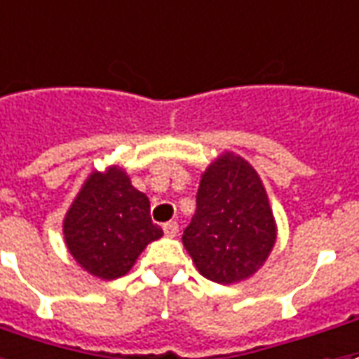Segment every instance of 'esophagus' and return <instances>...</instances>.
I'll list each match as a JSON object with an SVG mask.
<instances>
[{"label":"esophagus","instance_id":"esophagus-1","mask_svg":"<svg viewBox=\"0 0 359 359\" xmlns=\"http://www.w3.org/2000/svg\"><path fill=\"white\" fill-rule=\"evenodd\" d=\"M163 231H165V236L175 238L177 231H179V224H177V222H167V224H163Z\"/></svg>","mask_w":359,"mask_h":359}]
</instances>
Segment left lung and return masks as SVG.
Instances as JSON below:
<instances>
[{
    "label": "left lung",
    "mask_w": 359,
    "mask_h": 359,
    "mask_svg": "<svg viewBox=\"0 0 359 359\" xmlns=\"http://www.w3.org/2000/svg\"><path fill=\"white\" fill-rule=\"evenodd\" d=\"M277 238L262 180L248 161L222 155L202 175L196 212L182 243L206 279L220 285L248 279L267 259Z\"/></svg>",
    "instance_id": "1"
}]
</instances>
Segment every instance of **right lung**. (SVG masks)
<instances>
[{
  "mask_svg": "<svg viewBox=\"0 0 359 359\" xmlns=\"http://www.w3.org/2000/svg\"><path fill=\"white\" fill-rule=\"evenodd\" d=\"M149 212V198L131 187L123 170L94 172L65 218L68 250L88 273L118 279L149 241L163 236Z\"/></svg>",
  "mask_w": 359,
  "mask_h": 359,
  "instance_id": "1",
  "label": "right lung"
}]
</instances>
